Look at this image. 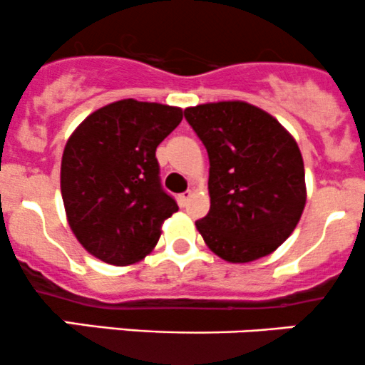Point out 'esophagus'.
<instances>
[{"mask_svg": "<svg viewBox=\"0 0 365 365\" xmlns=\"http://www.w3.org/2000/svg\"><path fill=\"white\" fill-rule=\"evenodd\" d=\"M191 191H184V193H181L178 197V200H179V203H181V207H186L187 205V202H190V198H191Z\"/></svg>", "mask_w": 365, "mask_h": 365, "instance_id": "34e87169", "label": "esophagus"}]
</instances>
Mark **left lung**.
Listing matches in <instances>:
<instances>
[{
	"mask_svg": "<svg viewBox=\"0 0 365 365\" xmlns=\"http://www.w3.org/2000/svg\"><path fill=\"white\" fill-rule=\"evenodd\" d=\"M184 118L209 153L210 210L195 222L205 244L230 262L272 254L291 237L307 203L294 137L244 101L186 108Z\"/></svg>",
	"mask_w": 365,
	"mask_h": 365,
	"instance_id": "8db88e82",
	"label": "left lung"
}]
</instances>
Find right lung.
I'll return each mask as SVG.
<instances>
[{
    "label": "right lung",
    "mask_w": 365,
    "mask_h": 365,
    "mask_svg": "<svg viewBox=\"0 0 365 365\" xmlns=\"http://www.w3.org/2000/svg\"><path fill=\"white\" fill-rule=\"evenodd\" d=\"M182 109L123 99L87 116L68 139L61 191L74 237L115 266L155 249L178 203L160 182L156 148L181 123Z\"/></svg>",
    "instance_id": "right-lung-1"
}]
</instances>
